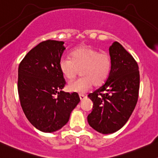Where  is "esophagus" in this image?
<instances>
[{"mask_svg":"<svg viewBox=\"0 0 158 158\" xmlns=\"http://www.w3.org/2000/svg\"><path fill=\"white\" fill-rule=\"evenodd\" d=\"M79 97H80V99H81V101H84V99L86 98V96H85L84 95H82V94H80Z\"/></svg>","mask_w":158,"mask_h":158,"instance_id":"34e87169","label":"esophagus"}]
</instances>
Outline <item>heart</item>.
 Here are the masks:
<instances>
[{
	"label": "heart",
	"instance_id": "obj_1",
	"mask_svg": "<svg viewBox=\"0 0 158 158\" xmlns=\"http://www.w3.org/2000/svg\"><path fill=\"white\" fill-rule=\"evenodd\" d=\"M72 58L62 57L59 66L66 79H73L78 69L81 78L69 83L70 92L84 94L92 88L93 84L100 85L106 81L112 68V60L107 53H100L87 45L76 48L71 54Z\"/></svg>",
	"mask_w": 158,
	"mask_h": 158
}]
</instances>
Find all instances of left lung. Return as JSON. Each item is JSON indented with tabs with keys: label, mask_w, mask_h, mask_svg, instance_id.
<instances>
[{
	"label": "left lung",
	"mask_w": 158,
	"mask_h": 158,
	"mask_svg": "<svg viewBox=\"0 0 158 158\" xmlns=\"http://www.w3.org/2000/svg\"><path fill=\"white\" fill-rule=\"evenodd\" d=\"M110 73L104 84L88 95L93 102L89 125L96 131L109 134L121 129L132 114L138 100L139 72L137 63L121 44L110 46Z\"/></svg>",
	"instance_id": "8db88e82"
}]
</instances>
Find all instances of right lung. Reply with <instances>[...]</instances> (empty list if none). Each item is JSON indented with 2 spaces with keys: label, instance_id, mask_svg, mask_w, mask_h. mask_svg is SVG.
Here are the masks:
<instances>
[{
  "label": "right lung",
  "instance_id": "1",
  "mask_svg": "<svg viewBox=\"0 0 158 158\" xmlns=\"http://www.w3.org/2000/svg\"><path fill=\"white\" fill-rule=\"evenodd\" d=\"M62 41L47 40L31 49L19 66L18 91L27 118L38 130L52 133L69 122L80 102L78 94L62 91L65 81L59 63Z\"/></svg>",
  "mask_w": 158,
  "mask_h": 158
}]
</instances>
